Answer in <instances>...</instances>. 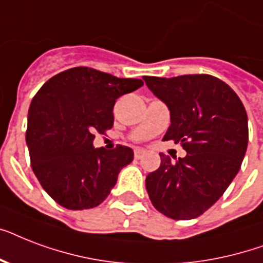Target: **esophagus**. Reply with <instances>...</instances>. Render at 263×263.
<instances>
[{
	"instance_id": "esophagus-1",
	"label": "esophagus",
	"mask_w": 263,
	"mask_h": 263,
	"mask_svg": "<svg viewBox=\"0 0 263 263\" xmlns=\"http://www.w3.org/2000/svg\"><path fill=\"white\" fill-rule=\"evenodd\" d=\"M143 156H144L143 150H135V158H136V160H140V158H142Z\"/></svg>"
}]
</instances>
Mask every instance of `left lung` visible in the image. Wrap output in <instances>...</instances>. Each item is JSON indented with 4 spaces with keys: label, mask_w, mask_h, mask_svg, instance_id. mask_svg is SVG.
<instances>
[{
    "label": "left lung",
    "mask_w": 263,
    "mask_h": 263,
    "mask_svg": "<svg viewBox=\"0 0 263 263\" xmlns=\"http://www.w3.org/2000/svg\"><path fill=\"white\" fill-rule=\"evenodd\" d=\"M143 79L171 111L164 140L187 152L176 162L161 153L160 168L146 177L147 194L169 218H196L220 199L240 169L249 143L246 109L236 92L212 75Z\"/></svg>",
    "instance_id": "left-lung-1"
}]
</instances>
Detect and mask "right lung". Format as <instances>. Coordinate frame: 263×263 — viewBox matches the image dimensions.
Segmentation results:
<instances>
[{
  "instance_id": "right-lung-1",
  "label": "right lung",
  "mask_w": 263,
  "mask_h": 263,
  "mask_svg": "<svg viewBox=\"0 0 263 263\" xmlns=\"http://www.w3.org/2000/svg\"><path fill=\"white\" fill-rule=\"evenodd\" d=\"M143 86L87 67L53 76L35 94L28 110L26 142L31 168L43 190L63 208L98 206L115 187L134 152L92 146L94 134L113 127L116 99Z\"/></svg>"
}]
</instances>
